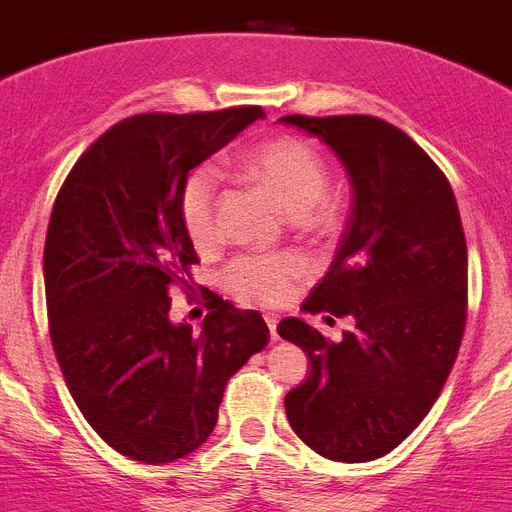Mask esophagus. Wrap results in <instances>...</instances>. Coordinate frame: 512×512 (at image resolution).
Instances as JSON below:
<instances>
[{
    "mask_svg": "<svg viewBox=\"0 0 512 512\" xmlns=\"http://www.w3.org/2000/svg\"><path fill=\"white\" fill-rule=\"evenodd\" d=\"M264 320H266V325H269V333H271V341H277V323H279V318L277 315H274V312H266L264 315Z\"/></svg>",
    "mask_w": 512,
    "mask_h": 512,
    "instance_id": "esophagus-1",
    "label": "esophagus"
}]
</instances>
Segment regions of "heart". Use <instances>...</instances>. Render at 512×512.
Segmentation results:
<instances>
[{
  "label": "heart",
  "instance_id": "heart-1",
  "mask_svg": "<svg viewBox=\"0 0 512 512\" xmlns=\"http://www.w3.org/2000/svg\"><path fill=\"white\" fill-rule=\"evenodd\" d=\"M238 174L264 189L279 210L302 230H325L330 210L323 202L330 176L325 158L307 140L279 135L248 148L235 161ZM217 179L200 166L184 179L179 192V217L194 246H210L217 235ZM305 264L295 253H246L230 261L223 284L243 305L274 307L292 297Z\"/></svg>",
  "mask_w": 512,
  "mask_h": 512
}]
</instances>
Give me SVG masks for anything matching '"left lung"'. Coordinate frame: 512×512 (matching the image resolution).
<instances>
[{
  "label": "left lung",
  "mask_w": 512,
  "mask_h": 512,
  "mask_svg": "<svg viewBox=\"0 0 512 512\" xmlns=\"http://www.w3.org/2000/svg\"><path fill=\"white\" fill-rule=\"evenodd\" d=\"M282 122L323 140L346 166L354 205L336 259L305 312L351 315L338 343L300 318L279 336L310 359L284 397L292 431L333 461H372L428 415L467 323V241L454 189L410 135L372 115Z\"/></svg>",
  "instance_id": "left-lung-1"
}]
</instances>
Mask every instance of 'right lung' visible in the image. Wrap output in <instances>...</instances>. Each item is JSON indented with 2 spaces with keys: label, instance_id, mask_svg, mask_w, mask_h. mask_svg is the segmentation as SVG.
<instances>
[{
  "label": "right lung",
  "instance_id": "right-lung-1",
  "mask_svg": "<svg viewBox=\"0 0 512 512\" xmlns=\"http://www.w3.org/2000/svg\"><path fill=\"white\" fill-rule=\"evenodd\" d=\"M261 107L143 112L99 135L53 202L43 277L51 341L87 423L122 456L166 464L200 449L228 379L269 341L256 310L217 300L202 323L169 320L171 287L200 264L179 217L194 166Z\"/></svg>",
  "mask_w": 512,
  "mask_h": 512
}]
</instances>
